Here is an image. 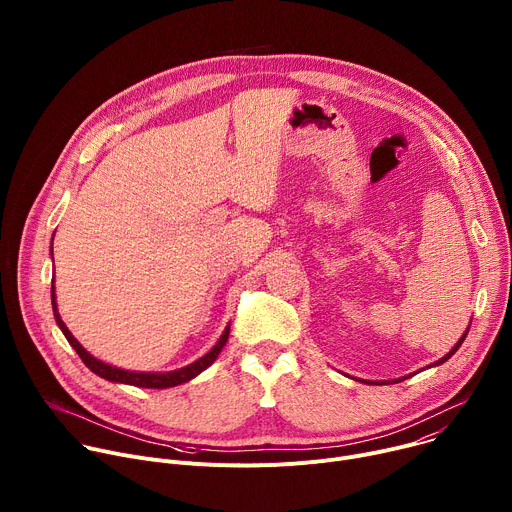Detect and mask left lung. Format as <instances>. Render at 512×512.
Returning <instances> with one entry per match:
<instances>
[{"label": "left lung", "mask_w": 512, "mask_h": 512, "mask_svg": "<svg viewBox=\"0 0 512 512\" xmlns=\"http://www.w3.org/2000/svg\"><path fill=\"white\" fill-rule=\"evenodd\" d=\"M468 330H470V326H468V328H466V332L460 336V340H458V342H456V344L450 348V352H448L446 356H442L440 360H435L433 364H429V367H437V364H444L448 358H452V356L458 352V348L462 346V342L466 340V336H468ZM407 377H409V375H407ZM407 377H403V379H395V381H387V383H379V381H377V383H375V381H364V383H369V385H391V383H399V381H405Z\"/></svg>", "instance_id": "left-lung-1"}]
</instances>
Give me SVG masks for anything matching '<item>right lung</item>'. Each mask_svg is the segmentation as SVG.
Instances as JSON below:
<instances>
[{"label": "right lung", "mask_w": 512, "mask_h": 512, "mask_svg": "<svg viewBox=\"0 0 512 512\" xmlns=\"http://www.w3.org/2000/svg\"><path fill=\"white\" fill-rule=\"evenodd\" d=\"M50 255H52V247H50ZM50 298H52V312H54V320L58 324V328L62 330L64 338L68 340V344L77 350V354L81 356V360L87 364V367L99 375L105 381L111 383H121V385H133V387H143V389H168V387H176L182 383H188L190 379L198 377L202 371H206L210 364L216 360V356L221 354V350L225 348L227 340H229V332H231V324L225 328V332L218 338V342L198 360H194L192 364H186L182 369L176 371H168V373H137V371H125L119 367H113L109 362H103L99 358H95L91 352H87L83 348V344L72 336V332L66 328V324L62 322L60 314H58V306H56V294H54V279H52V287H50Z\"/></svg>", "instance_id": "right-lung-1"}]
</instances>
